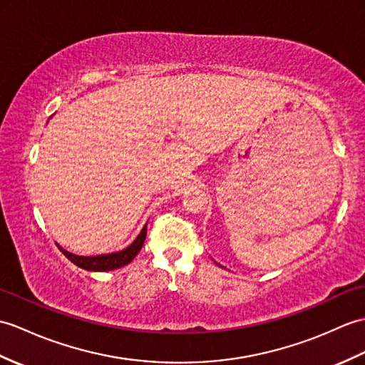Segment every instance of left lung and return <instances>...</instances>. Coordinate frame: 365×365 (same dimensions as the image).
Wrapping results in <instances>:
<instances>
[{
  "label": "left lung",
  "mask_w": 365,
  "mask_h": 365,
  "mask_svg": "<svg viewBox=\"0 0 365 365\" xmlns=\"http://www.w3.org/2000/svg\"><path fill=\"white\" fill-rule=\"evenodd\" d=\"M217 266H219V264H217Z\"/></svg>",
  "instance_id": "left-lung-1"
}]
</instances>
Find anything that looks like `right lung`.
I'll use <instances>...</instances> for the list:
<instances>
[{
    "label": "right lung",
    "instance_id": "obj_1",
    "mask_svg": "<svg viewBox=\"0 0 365 365\" xmlns=\"http://www.w3.org/2000/svg\"><path fill=\"white\" fill-rule=\"evenodd\" d=\"M146 233H148V224L143 227V230L140 235L135 238V241L127 245L125 249L120 252H112V253H104V255H96V257H82V255H74V253L68 252L62 249L58 245V249L62 250L63 255L74 262L76 266L86 270H91V272H104V270H113V269H120L138 255V252L141 250L144 240H146Z\"/></svg>",
    "mask_w": 365,
    "mask_h": 365
}]
</instances>
